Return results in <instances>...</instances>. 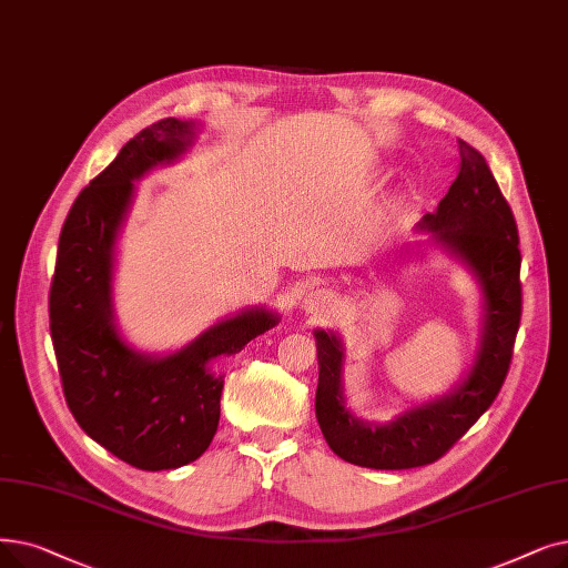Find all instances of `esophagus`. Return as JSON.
Here are the masks:
<instances>
[{
	"label": "esophagus",
	"instance_id": "34e87169",
	"mask_svg": "<svg viewBox=\"0 0 568 568\" xmlns=\"http://www.w3.org/2000/svg\"><path fill=\"white\" fill-rule=\"evenodd\" d=\"M302 306H304L306 313L320 317V315H327V313L334 311V300H332V294L327 290H313V292L306 294Z\"/></svg>",
	"mask_w": 568,
	"mask_h": 568
}]
</instances>
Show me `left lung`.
<instances>
[{"mask_svg":"<svg viewBox=\"0 0 568 568\" xmlns=\"http://www.w3.org/2000/svg\"><path fill=\"white\" fill-rule=\"evenodd\" d=\"M459 158L455 183L417 230L429 232L432 241L459 260L480 285L485 313L476 362L443 397L404 410L387 425H368L345 406L341 338L315 329L317 425L329 448L351 464L399 471L436 462L471 429L506 381L523 315L520 239L485 158L466 141H459Z\"/></svg>","mask_w":568,"mask_h":568,"instance_id":"obj_1","label":"left lung"}]
</instances>
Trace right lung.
I'll return each mask as SVG.
<instances>
[{"label": "right lung", "instance_id": "obj_1", "mask_svg": "<svg viewBox=\"0 0 568 568\" xmlns=\"http://www.w3.org/2000/svg\"><path fill=\"white\" fill-rule=\"evenodd\" d=\"M194 130V122L176 118L153 122L83 187L64 220L48 297L71 415L92 440L141 471L179 468L206 453L225 385L211 362L241 353L278 323V313L266 308L241 311L164 357L134 351L115 327V239L134 200V181L179 160Z\"/></svg>", "mask_w": 568, "mask_h": 568}]
</instances>
